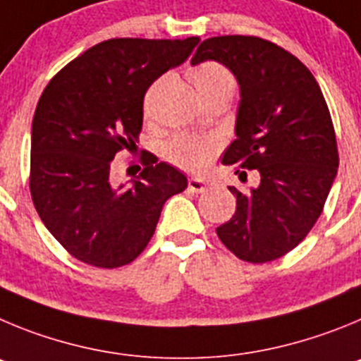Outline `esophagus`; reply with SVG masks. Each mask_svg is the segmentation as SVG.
Returning a JSON list of instances; mask_svg holds the SVG:
<instances>
[{"mask_svg": "<svg viewBox=\"0 0 361 361\" xmlns=\"http://www.w3.org/2000/svg\"><path fill=\"white\" fill-rule=\"evenodd\" d=\"M188 188H190L192 192H203L204 188H207V181L201 180V178H190V180H188Z\"/></svg>", "mask_w": 361, "mask_h": 361, "instance_id": "1", "label": "esophagus"}]
</instances>
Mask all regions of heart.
I'll return each instance as SVG.
<instances>
[{
  "mask_svg": "<svg viewBox=\"0 0 361 361\" xmlns=\"http://www.w3.org/2000/svg\"><path fill=\"white\" fill-rule=\"evenodd\" d=\"M188 73H190V79H192L201 99L209 95H219V93L232 95L233 90H235V80H233L232 73L223 64L214 63V61H204V63L196 64V66L190 68ZM152 92H154V87H151L145 93V111H149V106H151ZM212 151L214 142L210 138L192 135L176 136L169 142L167 149H165L169 160L183 169H190V171L203 169L212 157Z\"/></svg>",
  "mask_w": 361,
  "mask_h": 361,
  "instance_id": "obj_1",
  "label": "heart"
}]
</instances>
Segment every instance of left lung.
Returning a JSON list of instances; mask_svg holds the SVG:
<instances>
[{
  "mask_svg": "<svg viewBox=\"0 0 361 361\" xmlns=\"http://www.w3.org/2000/svg\"><path fill=\"white\" fill-rule=\"evenodd\" d=\"M216 61L239 84L235 140L223 154L239 180L259 173L257 187H228L237 207L217 226L221 243L246 262L282 257L320 217L338 169V149L322 90L300 61L250 35L210 37L190 64Z\"/></svg>",
  "mask_w": 361,
  "mask_h": 361,
  "instance_id": "obj_1",
  "label": "left lung"
}]
</instances>
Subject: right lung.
<instances>
[{
	"label": "right lung",
	"instance_id": "1",
	"mask_svg": "<svg viewBox=\"0 0 361 361\" xmlns=\"http://www.w3.org/2000/svg\"><path fill=\"white\" fill-rule=\"evenodd\" d=\"M200 37L109 39L48 82L32 120L30 192L48 232L97 268L129 264L157 230L165 201L187 176L144 152V171L111 183L116 152L136 147L144 97L158 77L188 59Z\"/></svg>",
	"mask_w": 361,
	"mask_h": 361
}]
</instances>
